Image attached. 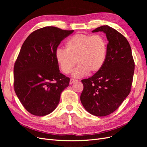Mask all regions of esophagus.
<instances>
[{"label": "esophagus", "mask_w": 147, "mask_h": 147, "mask_svg": "<svg viewBox=\"0 0 147 147\" xmlns=\"http://www.w3.org/2000/svg\"><path fill=\"white\" fill-rule=\"evenodd\" d=\"M77 80H76V79L71 78V79H70V84H72V83H74V82H77Z\"/></svg>", "instance_id": "obj_1"}]
</instances>
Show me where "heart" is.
<instances>
[{"label": "heart", "instance_id": "obj_1", "mask_svg": "<svg viewBox=\"0 0 147 147\" xmlns=\"http://www.w3.org/2000/svg\"><path fill=\"white\" fill-rule=\"evenodd\" d=\"M107 43L100 34L88 35L78 33L70 37L65 43V50L58 48L55 57L62 72H72L75 77H81L88 72L95 74L104 65L107 56Z\"/></svg>", "mask_w": 147, "mask_h": 147}]
</instances>
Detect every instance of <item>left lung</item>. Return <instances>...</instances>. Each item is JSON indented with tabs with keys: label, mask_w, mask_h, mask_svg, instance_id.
Returning <instances> with one entry per match:
<instances>
[{
	"label": "left lung",
	"mask_w": 147,
	"mask_h": 147,
	"mask_svg": "<svg viewBox=\"0 0 147 147\" xmlns=\"http://www.w3.org/2000/svg\"><path fill=\"white\" fill-rule=\"evenodd\" d=\"M104 32L109 41L104 65L91 77L83 79L80 100L86 111L98 117L115 112L129 94L135 64L126 37L109 26L92 32Z\"/></svg>",
	"instance_id": "left-lung-1"
}]
</instances>
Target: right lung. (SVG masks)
I'll list each match as a JSON object with an SVG mask.
<instances>
[{
	"label": "right lung",
	"instance_id": "1",
	"mask_svg": "<svg viewBox=\"0 0 147 147\" xmlns=\"http://www.w3.org/2000/svg\"><path fill=\"white\" fill-rule=\"evenodd\" d=\"M74 30L47 26L31 33L15 61L14 90L26 110L35 116L51 113L70 78L59 72L55 53L61 41Z\"/></svg>",
	"mask_w": 147,
	"mask_h": 147
}]
</instances>
